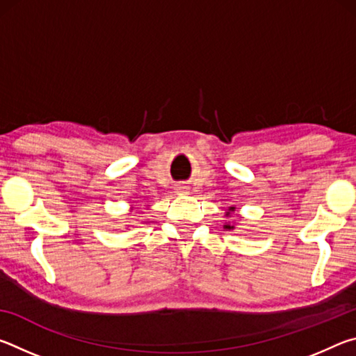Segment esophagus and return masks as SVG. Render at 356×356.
<instances>
[{
	"instance_id": "esophagus-1",
	"label": "esophagus",
	"mask_w": 356,
	"mask_h": 356,
	"mask_svg": "<svg viewBox=\"0 0 356 356\" xmlns=\"http://www.w3.org/2000/svg\"><path fill=\"white\" fill-rule=\"evenodd\" d=\"M176 191L179 193V195H188V193H190V186L186 185V184H179V185L176 186Z\"/></svg>"
}]
</instances>
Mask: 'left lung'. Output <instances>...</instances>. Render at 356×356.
Instances as JSON below:
<instances>
[{
    "label": "left lung",
    "mask_w": 356,
    "mask_h": 356,
    "mask_svg": "<svg viewBox=\"0 0 356 356\" xmlns=\"http://www.w3.org/2000/svg\"><path fill=\"white\" fill-rule=\"evenodd\" d=\"M232 212H236V207H229V210L226 212V216H231V213ZM225 229H227V231H231V229H234V226L232 225H229V222H226L225 226H222Z\"/></svg>",
    "instance_id": "obj_1"
}]
</instances>
